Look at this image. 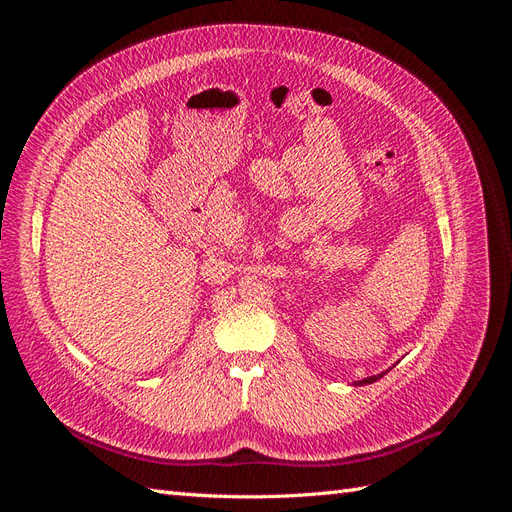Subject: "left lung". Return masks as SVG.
I'll list each match as a JSON object with an SVG mask.
<instances>
[{
  "mask_svg": "<svg viewBox=\"0 0 512 512\" xmlns=\"http://www.w3.org/2000/svg\"><path fill=\"white\" fill-rule=\"evenodd\" d=\"M384 374H378V376H369V378H365V380H359L356 384L359 386H363V384H371V382H376V380H380Z\"/></svg>",
  "mask_w": 512,
  "mask_h": 512,
  "instance_id": "obj_1",
  "label": "left lung"
}]
</instances>
